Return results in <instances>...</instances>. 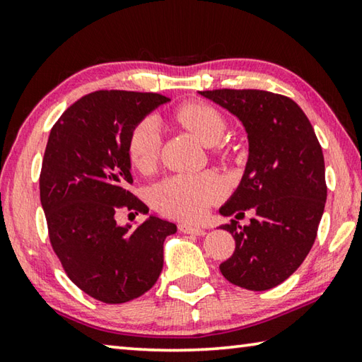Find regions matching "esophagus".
<instances>
[{"mask_svg": "<svg viewBox=\"0 0 362 362\" xmlns=\"http://www.w3.org/2000/svg\"><path fill=\"white\" fill-rule=\"evenodd\" d=\"M179 230L182 233H187V235H198V236H203L206 233L203 228H201V226H196L192 223H180Z\"/></svg>", "mask_w": 362, "mask_h": 362, "instance_id": "34e87169", "label": "esophagus"}]
</instances>
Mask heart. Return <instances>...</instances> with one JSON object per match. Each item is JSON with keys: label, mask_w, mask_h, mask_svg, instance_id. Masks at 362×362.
<instances>
[{"label": "heart", "mask_w": 362, "mask_h": 362, "mask_svg": "<svg viewBox=\"0 0 362 362\" xmlns=\"http://www.w3.org/2000/svg\"><path fill=\"white\" fill-rule=\"evenodd\" d=\"M177 119L204 145H216L225 134V119L216 108L204 103H187L177 110ZM163 142L161 122L146 116L134 127L129 137V158L137 169L155 168ZM226 193V183L214 173L175 174L156 183L151 201L159 211L177 218H201Z\"/></svg>", "instance_id": "obj_1"}]
</instances>
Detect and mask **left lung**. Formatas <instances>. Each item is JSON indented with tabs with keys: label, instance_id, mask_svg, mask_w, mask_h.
I'll return each instance as SVG.
<instances>
[{
	"label": "left lung",
	"instance_id": "obj_1",
	"mask_svg": "<svg viewBox=\"0 0 362 362\" xmlns=\"http://www.w3.org/2000/svg\"><path fill=\"white\" fill-rule=\"evenodd\" d=\"M241 121L249 156L240 185L220 207V216L238 217L254 209L230 231L236 247L220 272L231 284L268 291L302 265L316 240L327 198L324 156L313 126L289 97L260 89L198 90Z\"/></svg>",
	"mask_w": 362,
	"mask_h": 362
}]
</instances>
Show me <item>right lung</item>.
<instances>
[{
    "instance_id": "1",
    "label": "right lung",
    "mask_w": 362,
    "mask_h": 362,
    "mask_svg": "<svg viewBox=\"0 0 362 362\" xmlns=\"http://www.w3.org/2000/svg\"><path fill=\"white\" fill-rule=\"evenodd\" d=\"M161 94L97 90L66 108L49 134L40 177L41 206L54 252L79 289L103 303L144 296L159 278L173 222L148 216L119 225L122 207L148 214L132 183L129 137Z\"/></svg>"
}]
</instances>
